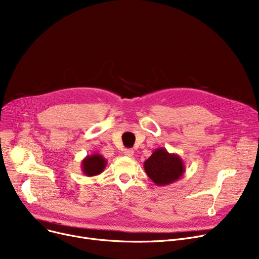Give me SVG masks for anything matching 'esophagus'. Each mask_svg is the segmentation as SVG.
I'll list each match as a JSON object with an SVG mask.
<instances>
[{
	"label": "esophagus",
	"instance_id": "esophagus-1",
	"mask_svg": "<svg viewBox=\"0 0 259 259\" xmlns=\"http://www.w3.org/2000/svg\"><path fill=\"white\" fill-rule=\"evenodd\" d=\"M124 155H126L128 157H132L134 155V151L131 150V149H126V150H124Z\"/></svg>",
	"mask_w": 259,
	"mask_h": 259
}]
</instances>
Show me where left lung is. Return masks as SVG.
<instances>
[{"label": "left lung", "mask_w": 259, "mask_h": 259, "mask_svg": "<svg viewBox=\"0 0 259 259\" xmlns=\"http://www.w3.org/2000/svg\"><path fill=\"white\" fill-rule=\"evenodd\" d=\"M147 176L158 187L168 186L179 180L186 171L183 160L177 154H169L164 147L156 149L144 161Z\"/></svg>", "instance_id": "8db88e82"}]
</instances>
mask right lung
<instances>
[{
    "instance_id": "right-lung-1",
    "label": "right lung",
    "mask_w": 259,
    "mask_h": 259,
    "mask_svg": "<svg viewBox=\"0 0 259 259\" xmlns=\"http://www.w3.org/2000/svg\"><path fill=\"white\" fill-rule=\"evenodd\" d=\"M107 164L106 159L100 154L86 156L81 162V168L85 176L94 177L101 174Z\"/></svg>"
}]
</instances>
